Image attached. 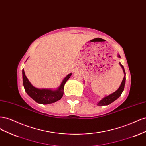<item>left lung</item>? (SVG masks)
Listing matches in <instances>:
<instances>
[{
	"label": "left lung",
	"instance_id": "obj_1",
	"mask_svg": "<svg viewBox=\"0 0 146 146\" xmlns=\"http://www.w3.org/2000/svg\"><path fill=\"white\" fill-rule=\"evenodd\" d=\"M117 57H119V58H121V56L118 54ZM119 64H120V66H121V68L123 69V74H124V77H123V80H122V81L121 83V85H120V86L119 87V88L116 91H114V92H113L112 94H110L108 96H105L104 98H103L101 100H100L99 102L98 103V105H99V106L108 105L110 104H111L112 102H113L114 101H115L117 99H118L119 97L121 96L123 90H124V86H125V80H126V78H125L126 74H125L123 66L121 64V63H119Z\"/></svg>",
	"mask_w": 146,
	"mask_h": 146
}]
</instances>
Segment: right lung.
<instances>
[{"label": "right lung", "instance_id": "obj_1", "mask_svg": "<svg viewBox=\"0 0 146 146\" xmlns=\"http://www.w3.org/2000/svg\"><path fill=\"white\" fill-rule=\"evenodd\" d=\"M72 73L67 75L61 82L60 85L55 90L39 89L33 86L26 77L23 69V80L24 89L27 94L35 102L41 104H50L60 100L63 96L64 86L66 82L71 76Z\"/></svg>", "mask_w": 146, "mask_h": 146}]
</instances>
